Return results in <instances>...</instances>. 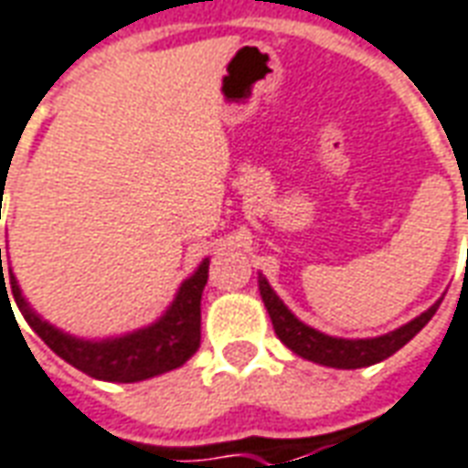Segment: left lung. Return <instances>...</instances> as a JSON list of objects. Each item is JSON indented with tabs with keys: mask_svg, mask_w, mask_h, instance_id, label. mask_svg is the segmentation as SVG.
<instances>
[{
	"mask_svg": "<svg viewBox=\"0 0 468 468\" xmlns=\"http://www.w3.org/2000/svg\"><path fill=\"white\" fill-rule=\"evenodd\" d=\"M259 292H261L264 306L271 316L276 336L299 356L316 361L322 367H334V369H361V367H371L377 361L388 359L391 354H397L404 344L411 342L416 334L424 329L441 304V302H436L424 314H419L416 319L399 326L394 332L384 334V336L339 339V336H326V334L306 326L304 322H299L294 314L286 309L284 302L274 294V289L269 286V282L261 274H259Z\"/></svg>",
	"mask_w": 468,
	"mask_h": 468,
	"instance_id": "obj_1",
	"label": "left lung"
}]
</instances>
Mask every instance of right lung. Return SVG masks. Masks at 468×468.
I'll return each instance as SVG.
<instances>
[{
    "label": "right lung",
    "instance_id": "right-lung-1",
    "mask_svg": "<svg viewBox=\"0 0 468 468\" xmlns=\"http://www.w3.org/2000/svg\"><path fill=\"white\" fill-rule=\"evenodd\" d=\"M207 279H209V259H204L197 271L179 286L172 306L154 324L124 334V336H114V339L87 342V339H77L71 334L59 332L27 304L12 269L2 267L0 249V299L2 296L9 299L6 289L12 286V296L19 312L34 332L42 336V342L74 369L101 378V381L132 384V381H144V378L159 377L164 371L182 367L184 361L199 349L201 292L207 286Z\"/></svg>",
    "mask_w": 468,
    "mask_h": 468
}]
</instances>
